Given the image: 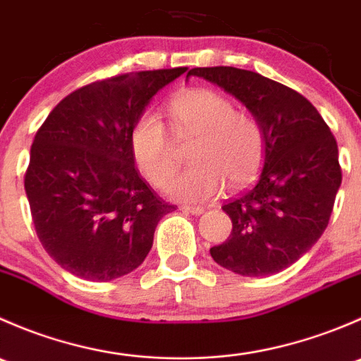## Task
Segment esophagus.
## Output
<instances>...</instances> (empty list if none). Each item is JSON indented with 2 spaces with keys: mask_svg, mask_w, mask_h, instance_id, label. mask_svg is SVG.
Masks as SVG:
<instances>
[{
  "mask_svg": "<svg viewBox=\"0 0 361 361\" xmlns=\"http://www.w3.org/2000/svg\"><path fill=\"white\" fill-rule=\"evenodd\" d=\"M181 211L199 216V214H202L206 209H204V207H201V206H181Z\"/></svg>",
  "mask_w": 361,
  "mask_h": 361,
  "instance_id": "obj_1",
  "label": "esophagus"
}]
</instances>
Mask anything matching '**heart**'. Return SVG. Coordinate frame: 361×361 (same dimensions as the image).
<instances>
[{"label":"heart","instance_id":"obj_1","mask_svg":"<svg viewBox=\"0 0 361 361\" xmlns=\"http://www.w3.org/2000/svg\"><path fill=\"white\" fill-rule=\"evenodd\" d=\"M174 133L197 134L190 157L194 166L176 169L166 127L152 113H145L130 130V152L137 169L155 187L167 185V194L185 202L216 197L228 181L243 187L257 176L265 155L262 127L250 113L234 108L228 97L209 89H188L171 101Z\"/></svg>","mask_w":361,"mask_h":361}]
</instances>
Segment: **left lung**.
I'll list each match as a JSON object with an SVG mask.
<instances>
[{"label": "left lung", "mask_w": 361, "mask_h": 361, "mask_svg": "<svg viewBox=\"0 0 361 361\" xmlns=\"http://www.w3.org/2000/svg\"><path fill=\"white\" fill-rule=\"evenodd\" d=\"M241 101L260 123L264 167L257 183L225 204L232 234L211 257L227 271L260 278L285 271L329 225L342 181L336 137L318 110L290 87L248 69L194 68Z\"/></svg>", "instance_id": "obj_1"}]
</instances>
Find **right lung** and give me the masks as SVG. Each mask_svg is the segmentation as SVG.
<instances>
[{"label": "right lung", "instance_id": "add662e5", "mask_svg": "<svg viewBox=\"0 0 361 361\" xmlns=\"http://www.w3.org/2000/svg\"><path fill=\"white\" fill-rule=\"evenodd\" d=\"M187 68L90 83L64 97L31 147L24 187L36 234L71 274L111 281L140 267L155 227L176 207L140 176L130 130L155 94Z\"/></svg>", "mask_w": 361, "mask_h": 361}]
</instances>
